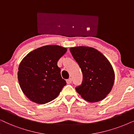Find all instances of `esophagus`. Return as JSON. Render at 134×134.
Segmentation results:
<instances>
[{"mask_svg": "<svg viewBox=\"0 0 134 134\" xmlns=\"http://www.w3.org/2000/svg\"><path fill=\"white\" fill-rule=\"evenodd\" d=\"M66 82H67V84H70L71 83H72V79H71V78H70V79H67V80H66Z\"/></svg>", "mask_w": 134, "mask_h": 134, "instance_id": "1", "label": "esophagus"}]
</instances>
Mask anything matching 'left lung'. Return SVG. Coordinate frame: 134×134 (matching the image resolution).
Returning <instances> with one entry per match:
<instances>
[{
  "label": "left lung",
  "instance_id": "1",
  "mask_svg": "<svg viewBox=\"0 0 134 134\" xmlns=\"http://www.w3.org/2000/svg\"><path fill=\"white\" fill-rule=\"evenodd\" d=\"M72 56L83 74L78 93L90 103L103 100L109 93L115 79L113 68L107 58L96 49L87 46L71 47Z\"/></svg>",
  "mask_w": 134,
  "mask_h": 134
}]
</instances>
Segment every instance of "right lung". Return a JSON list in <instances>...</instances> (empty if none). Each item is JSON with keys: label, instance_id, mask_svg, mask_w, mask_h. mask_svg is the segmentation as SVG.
Returning <instances> with one entry per match:
<instances>
[{"label": "right lung", "instance_id": "add662e5", "mask_svg": "<svg viewBox=\"0 0 134 134\" xmlns=\"http://www.w3.org/2000/svg\"><path fill=\"white\" fill-rule=\"evenodd\" d=\"M67 50L57 45L44 46L30 52L20 62L18 82L31 101L40 104L50 102L66 85L57 62Z\"/></svg>", "mask_w": 134, "mask_h": 134}]
</instances>
